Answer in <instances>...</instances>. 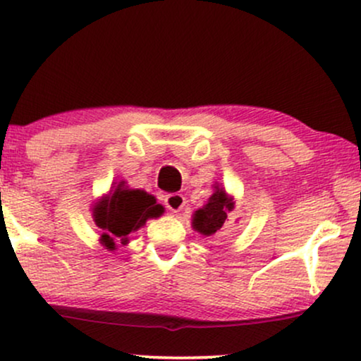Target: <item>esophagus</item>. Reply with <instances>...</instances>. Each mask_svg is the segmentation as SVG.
I'll use <instances>...</instances> for the list:
<instances>
[{
    "mask_svg": "<svg viewBox=\"0 0 361 361\" xmlns=\"http://www.w3.org/2000/svg\"><path fill=\"white\" fill-rule=\"evenodd\" d=\"M165 206L172 213H179V211L184 209L185 197L182 194H169V196H165Z\"/></svg>",
    "mask_w": 361,
    "mask_h": 361,
    "instance_id": "34e87169",
    "label": "esophagus"
}]
</instances>
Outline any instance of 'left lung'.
Returning a JSON list of instances; mask_svg holds the SVG:
<instances>
[{"label":"left lung","mask_w":361,"mask_h":361,"mask_svg":"<svg viewBox=\"0 0 361 361\" xmlns=\"http://www.w3.org/2000/svg\"><path fill=\"white\" fill-rule=\"evenodd\" d=\"M235 209V199L226 192V189L214 184V192L207 202L192 214V230L202 236H216L223 230L230 219V213Z\"/></svg>","instance_id":"1"}]
</instances>
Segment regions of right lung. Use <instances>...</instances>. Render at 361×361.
<instances>
[{
    "label": "right lung",
    "instance_id": "1",
    "mask_svg": "<svg viewBox=\"0 0 361 361\" xmlns=\"http://www.w3.org/2000/svg\"><path fill=\"white\" fill-rule=\"evenodd\" d=\"M92 219L103 233L99 243L108 252L130 243L131 233L145 226L148 219L164 214L165 207L157 204V199L142 189H131L125 180L113 182L108 194L96 199L91 207Z\"/></svg>",
    "mask_w": 361,
    "mask_h": 361
}]
</instances>
